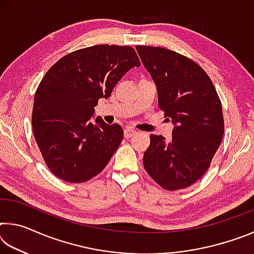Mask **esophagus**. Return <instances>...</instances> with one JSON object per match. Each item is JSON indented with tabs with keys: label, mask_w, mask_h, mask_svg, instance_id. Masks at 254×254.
I'll list each match as a JSON object with an SVG mask.
<instances>
[{
	"label": "esophagus",
	"mask_w": 254,
	"mask_h": 254,
	"mask_svg": "<svg viewBox=\"0 0 254 254\" xmlns=\"http://www.w3.org/2000/svg\"><path fill=\"white\" fill-rule=\"evenodd\" d=\"M136 133L135 130H133V128H126L124 130V136L127 137V139H130L131 136H133Z\"/></svg>",
	"instance_id": "34e87169"
}]
</instances>
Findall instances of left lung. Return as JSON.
I'll use <instances>...</instances> for the list:
<instances>
[{
    "instance_id": "left-lung-1",
    "label": "left lung",
    "mask_w": 254,
    "mask_h": 254,
    "mask_svg": "<svg viewBox=\"0 0 254 254\" xmlns=\"http://www.w3.org/2000/svg\"><path fill=\"white\" fill-rule=\"evenodd\" d=\"M135 48L156 83L159 109L175 124L169 141L150 135L144 169L166 190L187 188L207 171L221 145V100L209 76L194 60L162 47Z\"/></svg>"
}]
</instances>
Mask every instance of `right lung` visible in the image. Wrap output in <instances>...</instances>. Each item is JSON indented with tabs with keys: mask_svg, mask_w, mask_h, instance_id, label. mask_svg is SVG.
Returning a JSON list of instances; mask_svg holds the SVG:
<instances>
[{
	"mask_svg": "<svg viewBox=\"0 0 254 254\" xmlns=\"http://www.w3.org/2000/svg\"><path fill=\"white\" fill-rule=\"evenodd\" d=\"M140 60L130 46L96 45L64 56L38 86L32 131L41 156L56 177L84 183L105 168L123 139V128L89 119L102 97Z\"/></svg>",
	"mask_w": 254,
	"mask_h": 254,
	"instance_id": "obj_1",
	"label": "right lung"
}]
</instances>
